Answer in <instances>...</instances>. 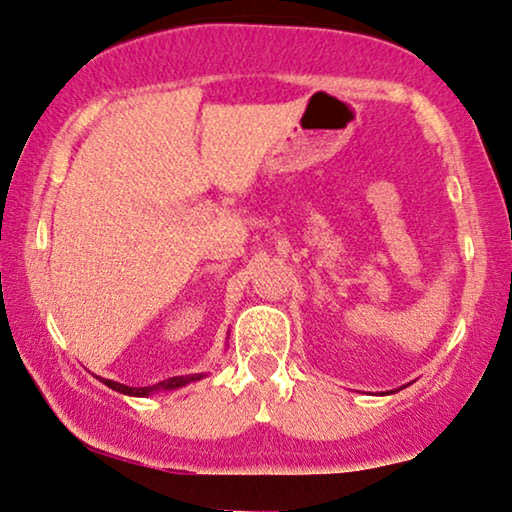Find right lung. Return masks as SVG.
Segmentation results:
<instances>
[{
    "label": "right lung",
    "mask_w": 512,
    "mask_h": 512,
    "mask_svg": "<svg viewBox=\"0 0 512 512\" xmlns=\"http://www.w3.org/2000/svg\"><path fill=\"white\" fill-rule=\"evenodd\" d=\"M205 376H207V374L173 376V379H166V381L154 383V385H145V388H131V385H124V383H117V381H110V379H103V383H106L108 388L122 392V395L150 397V395H154V392H161V390H177V388H184V385H189V383H194V381H201V379H205Z\"/></svg>",
    "instance_id": "obj_1"
}]
</instances>
